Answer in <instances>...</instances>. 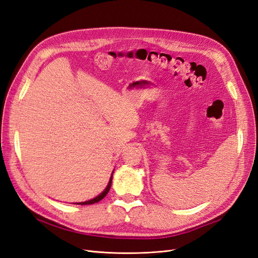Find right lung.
Wrapping results in <instances>:
<instances>
[{"instance_id": "add662e5", "label": "right lung", "mask_w": 258, "mask_h": 258, "mask_svg": "<svg viewBox=\"0 0 258 258\" xmlns=\"http://www.w3.org/2000/svg\"><path fill=\"white\" fill-rule=\"evenodd\" d=\"M112 176H113V174H112ZM112 176H111V178H110V182H108V184H107V186H106V188L101 192L99 196H97L96 198H93V199H91V200H88V201H85V202H79V204H76V205H81V206H85V205H92V204H96V202H99L100 200H102L106 195H107V192H108V190H110V188H111V185H112Z\"/></svg>"}]
</instances>
